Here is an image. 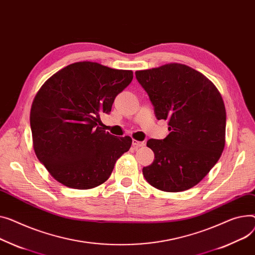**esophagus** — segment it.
Here are the masks:
<instances>
[{
	"label": "esophagus",
	"instance_id": "34e87169",
	"mask_svg": "<svg viewBox=\"0 0 255 255\" xmlns=\"http://www.w3.org/2000/svg\"><path fill=\"white\" fill-rule=\"evenodd\" d=\"M132 145L134 147H141V146H144L145 145V142L144 141H138L136 139H133L132 140Z\"/></svg>",
	"mask_w": 255,
	"mask_h": 255
}]
</instances>
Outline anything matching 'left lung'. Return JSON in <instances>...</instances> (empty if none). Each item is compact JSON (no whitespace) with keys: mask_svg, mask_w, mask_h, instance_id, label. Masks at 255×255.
Masks as SVG:
<instances>
[{"mask_svg":"<svg viewBox=\"0 0 255 255\" xmlns=\"http://www.w3.org/2000/svg\"><path fill=\"white\" fill-rule=\"evenodd\" d=\"M135 76L154 106L158 120H168L164 139H149L155 160L143 167L146 181L164 192L186 191L204 178L222 156L226 108L204 75L180 63H168Z\"/></svg>","mask_w":255,"mask_h":255,"instance_id":"8db88e82","label":"left lung"}]
</instances>
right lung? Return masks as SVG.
I'll return each instance as SVG.
<instances>
[{
  "mask_svg": "<svg viewBox=\"0 0 255 255\" xmlns=\"http://www.w3.org/2000/svg\"><path fill=\"white\" fill-rule=\"evenodd\" d=\"M133 79L132 71L81 61L49 78L30 110L33 148L39 161L67 188L88 190L111 176L132 139L100 127L116 96Z\"/></svg>",
  "mask_w": 255,
  "mask_h": 255,
  "instance_id": "obj_1",
  "label": "right lung"
}]
</instances>
